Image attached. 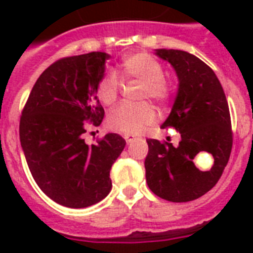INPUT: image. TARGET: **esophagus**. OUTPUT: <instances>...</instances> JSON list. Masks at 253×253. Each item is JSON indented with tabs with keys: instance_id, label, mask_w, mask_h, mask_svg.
<instances>
[{
	"instance_id": "34e87169",
	"label": "esophagus",
	"mask_w": 253,
	"mask_h": 253,
	"mask_svg": "<svg viewBox=\"0 0 253 253\" xmlns=\"http://www.w3.org/2000/svg\"><path fill=\"white\" fill-rule=\"evenodd\" d=\"M123 138H125V140H126L127 143L134 142L135 139H136V138H135V136H134V135H130V134H126V135H125V136H123Z\"/></svg>"
}]
</instances>
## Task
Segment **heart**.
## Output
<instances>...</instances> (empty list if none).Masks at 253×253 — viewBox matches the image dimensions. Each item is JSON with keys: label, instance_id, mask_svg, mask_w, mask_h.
I'll return each instance as SVG.
<instances>
[{"label": "heart", "instance_id": "obj_1", "mask_svg": "<svg viewBox=\"0 0 253 253\" xmlns=\"http://www.w3.org/2000/svg\"><path fill=\"white\" fill-rule=\"evenodd\" d=\"M121 73L126 79L142 81L139 99H152L158 103L168 101L170 89L164 80V69L150 53L138 52L123 59ZM121 90V81L114 72H107L97 85V97L105 105L114 102ZM156 118L155 109L150 103H121L107 115L111 130L123 134H139L152 125Z\"/></svg>", "mask_w": 253, "mask_h": 253}]
</instances>
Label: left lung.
I'll return each instance as SVG.
<instances>
[{"mask_svg": "<svg viewBox=\"0 0 253 253\" xmlns=\"http://www.w3.org/2000/svg\"><path fill=\"white\" fill-rule=\"evenodd\" d=\"M170 63L178 77V90L172 111L162 128L180 132L178 146L147 139L146 180L163 200L189 202L215 186L227 166L232 148L231 118L223 87L208 64L180 49H156ZM210 153L214 164L200 171L194 164L198 153Z\"/></svg>", "mask_w": 253, "mask_h": 253, "instance_id": "obj_1", "label": "left lung"}]
</instances>
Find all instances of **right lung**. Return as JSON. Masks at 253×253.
Instances as JSON below:
<instances>
[{
    "instance_id": "1",
    "label": "right lung",
    "mask_w": 253,
    "mask_h": 253,
    "mask_svg": "<svg viewBox=\"0 0 253 253\" xmlns=\"http://www.w3.org/2000/svg\"><path fill=\"white\" fill-rule=\"evenodd\" d=\"M109 57L90 52L55 61L22 110L19 139L30 172L45 196L67 208H87L110 193L111 166L126 146L118 134L95 144L84 139L105 115L95 90Z\"/></svg>"
}]
</instances>
